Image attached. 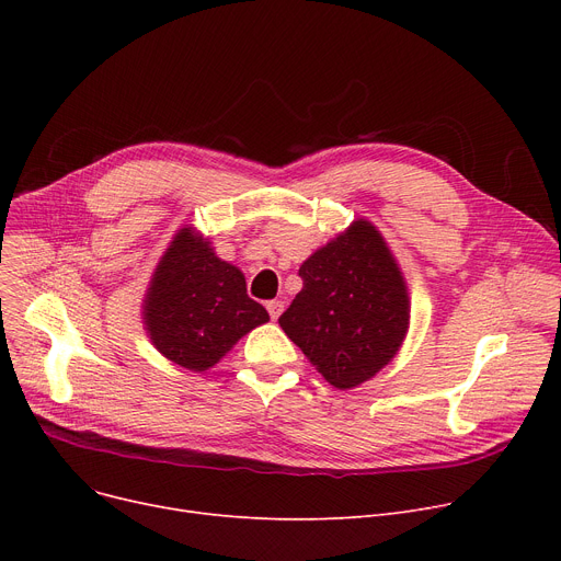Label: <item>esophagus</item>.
Here are the masks:
<instances>
[{
  "label": "esophagus",
  "mask_w": 561,
  "mask_h": 561,
  "mask_svg": "<svg viewBox=\"0 0 561 561\" xmlns=\"http://www.w3.org/2000/svg\"><path fill=\"white\" fill-rule=\"evenodd\" d=\"M265 309H268V313H271L273 320H277V318L282 316V311H284V302H282V300H271L268 305H265Z\"/></svg>",
  "instance_id": "1"
}]
</instances>
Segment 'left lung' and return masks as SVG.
Here are the masks:
<instances>
[{
    "label": "left lung",
    "instance_id": "left-lung-1",
    "mask_svg": "<svg viewBox=\"0 0 561 561\" xmlns=\"http://www.w3.org/2000/svg\"><path fill=\"white\" fill-rule=\"evenodd\" d=\"M300 277L282 330L332 387L364 385L398 355L409 330V293L387 241L359 218L316 250Z\"/></svg>",
    "mask_w": 561,
    "mask_h": 561
}]
</instances>
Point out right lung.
Returning <instances> with one entry per match:
<instances>
[{"label": "right lung", "instance_id": "add662e5", "mask_svg": "<svg viewBox=\"0 0 561 561\" xmlns=\"http://www.w3.org/2000/svg\"><path fill=\"white\" fill-rule=\"evenodd\" d=\"M142 320L165 359L202 373L271 316L248 298L243 273L218 259L209 239L184 227L157 265L142 300Z\"/></svg>", "mask_w": 561, "mask_h": 561}]
</instances>
